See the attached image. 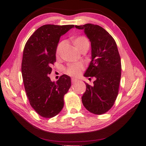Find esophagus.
Returning <instances> with one entry per match:
<instances>
[{
  "instance_id": "1",
  "label": "esophagus",
  "mask_w": 146,
  "mask_h": 146,
  "mask_svg": "<svg viewBox=\"0 0 146 146\" xmlns=\"http://www.w3.org/2000/svg\"><path fill=\"white\" fill-rule=\"evenodd\" d=\"M77 82V79L74 78H71V83L74 84V83H75V82Z\"/></svg>"
}]
</instances>
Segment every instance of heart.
I'll return each mask as SVG.
<instances>
[{
  "label": "heart",
  "mask_w": 146,
  "mask_h": 146,
  "mask_svg": "<svg viewBox=\"0 0 146 146\" xmlns=\"http://www.w3.org/2000/svg\"><path fill=\"white\" fill-rule=\"evenodd\" d=\"M72 42L73 45L78 51L82 53L83 51L86 50L90 48V42L88 39L84 36H78L73 38ZM64 45V42L61 41L58 44L56 48V54L58 55L60 53ZM83 70V66L81 64H72L68 66V67L65 70V73L69 75L75 76L78 75L80 71Z\"/></svg>",
  "instance_id": "obj_1"
}]
</instances>
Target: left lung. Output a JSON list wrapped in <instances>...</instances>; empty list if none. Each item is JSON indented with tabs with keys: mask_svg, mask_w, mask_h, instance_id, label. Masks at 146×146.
I'll use <instances>...</instances> for the list:
<instances>
[{
	"mask_svg": "<svg viewBox=\"0 0 146 146\" xmlns=\"http://www.w3.org/2000/svg\"><path fill=\"white\" fill-rule=\"evenodd\" d=\"M75 27L84 29L91 42L92 59L84 76L95 79L92 86L85 83L82 102L90 112L102 115L113 107L118 96L122 70L120 54L114 38L101 26L86 24Z\"/></svg>",
	"mask_w": 146,
	"mask_h": 146,
	"instance_id": "8db88e82",
	"label": "left lung"
}]
</instances>
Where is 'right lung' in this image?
<instances>
[{
    "label": "right lung",
    "instance_id": "add662e5",
    "mask_svg": "<svg viewBox=\"0 0 146 146\" xmlns=\"http://www.w3.org/2000/svg\"><path fill=\"white\" fill-rule=\"evenodd\" d=\"M74 25L46 24L26 42L22 61V75L29 104L39 115L52 118L64 107V97L70 88L71 78L63 75L56 82L48 75L56 62V48L60 36Z\"/></svg>",
    "mask_w": 146,
    "mask_h": 146
}]
</instances>
